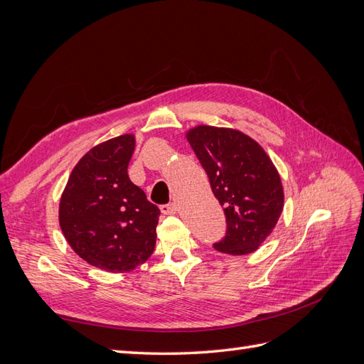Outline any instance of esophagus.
<instances>
[{"label":"esophagus","mask_w":364,"mask_h":364,"mask_svg":"<svg viewBox=\"0 0 364 364\" xmlns=\"http://www.w3.org/2000/svg\"><path fill=\"white\" fill-rule=\"evenodd\" d=\"M161 213L165 214V215H170V214H174L176 213V206L173 203H168V205H162L161 206Z\"/></svg>","instance_id":"obj_1"}]
</instances>
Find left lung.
Here are the masks:
<instances>
[{
	"mask_svg": "<svg viewBox=\"0 0 364 364\" xmlns=\"http://www.w3.org/2000/svg\"><path fill=\"white\" fill-rule=\"evenodd\" d=\"M186 139L225 209L226 234L214 249L229 255L255 252L284 206L281 178L258 142L232 129L199 126Z\"/></svg>",
	"mask_w": 364,
	"mask_h": 364,
	"instance_id": "1",
	"label": "left lung"
}]
</instances>
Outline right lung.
Returning <instances> with one entry per match:
<instances>
[{
  "instance_id": "right-lung-1",
  "label": "right lung",
  "mask_w": 364,
  "mask_h": 364,
  "mask_svg": "<svg viewBox=\"0 0 364 364\" xmlns=\"http://www.w3.org/2000/svg\"><path fill=\"white\" fill-rule=\"evenodd\" d=\"M134 135L91 149L77 162L59 205L60 229L73 250L106 272H129L155 250L159 208L129 179Z\"/></svg>"
}]
</instances>
